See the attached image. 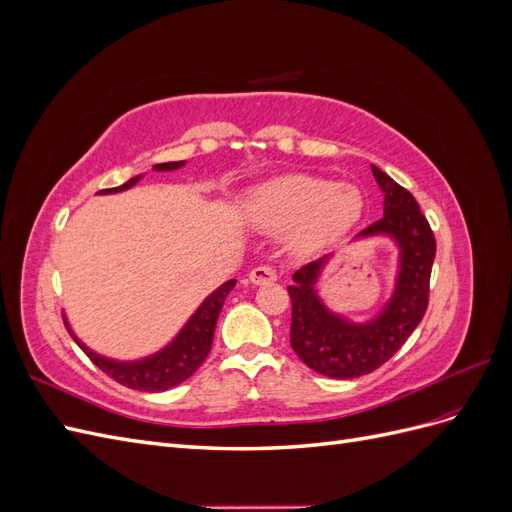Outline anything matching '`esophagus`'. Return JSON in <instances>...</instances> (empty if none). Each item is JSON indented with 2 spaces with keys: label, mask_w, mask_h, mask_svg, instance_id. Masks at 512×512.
I'll return each mask as SVG.
<instances>
[{
  "label": "esophagus",
  "mask_w": 512,
  "mask_h": 512,
  "mask_svg": "<svg viewBox=\"0 0 512 512\" xmlns=\"http://www.w3.org/2000/svg\"><path fill=\"white\" fill-rule=\"evenodd\" d=\"M277 280V271L273 267H267V265H260V267H254L250 271V282L260 286V284H271Z\"/></svg>",
  "instance_id": "1"
}]
</instances>
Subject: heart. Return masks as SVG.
I'll return each mask as SVG.
<instances>
[{
    "label": "heart",
    "mask_w": 512,
    "mask_h": 512,
    "mask_svg": "<svg viewBox=\"0 0 512 512\" xmlns=\"http://www.w3.org/2000/svg\"><path fill=\"white\" fill-rule=\"evenodd\" d=\"M361 213L363 200L352 185L307 175L271 181L247 200L252 224L269 235L290 232V245L297 254L327 250L348 235Z\"/></svg>",
    "instance_id": "heart-1"
}]
</instances>
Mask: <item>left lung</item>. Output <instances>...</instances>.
I'll use <instances>...</instances> for the list:
<instances>
[{"label":"left lung","mask_w":512,"mask_h":512,"mask_svg":"<svg viewBox=\"0 0 512 512\" xmlns=\"http://www.w3.org/2000/svg\"><path fill=\"white\" fill-rule=\"evenodd\" d=\"M384 192V215L359 237L389 235L399 245V273L391 301L369 322L354 324L333 314L318 297L316 282L329 256L294 271L290 346L299 359L329 378H359L384 365L406 344L429 305V277L436 237L414 196L380 168L371 166Z\"/></svg>","instance_id":"obj_1"}]
</instances>
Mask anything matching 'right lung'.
Returning <instances> with one entry per match:
<instances>
[{
  "label": "right lung",
  "instance_id": "obj_1",
  "mask_svg": "<svg viewBox=\"0 0 512 512\" xmlns=\"http://www.w3.org/2000/svg\"><path fill=\"white\" fill-rule=\"evenodd\" d=\"M183 164L185 162H164V164L153 166V170H177ZM138 179H141V175L132 177L130 181L119 185V188L102 190L100 194L123 192L132 188ZM235 284L237 280H228L218 290H213L203 301V305H200L192 314V318L185 322V327L173 342H170L166 348H162L160 352L151 354L141 361L106 359V356H100L98 352L89 350L81 339L72 333L66 316H64V324L74 342L81 346V350L89 356L91 363L100 367L106 376H111L115 382L128 386V389H134V391L160 393L166 389H173V386L181 384L183 380H188L194 371L203 365L213 344V333H215V324H218V316L222 312L224 301L230 294V290L235 288Z\"/></svg>",
  "mask_w": 512,
  "mask_h": 512
}]
</instances>
